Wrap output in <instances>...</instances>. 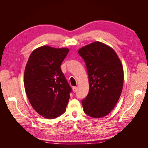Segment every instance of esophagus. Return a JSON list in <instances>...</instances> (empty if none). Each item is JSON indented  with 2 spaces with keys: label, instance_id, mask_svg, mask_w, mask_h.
<instances>
[{
  "label": "esophagus",
  "instance_id": "1",
  "mask_svg": "<svg viewBox=\"0 0 148 148\" xmlns=\"http://www.w3.org/2000/svg\"><path fill=\"white\" fill-rule=\"evenodd\" d=\"M73 91L74 92H77V88L76 87V86H74V87H73Z\"/></svg>",
  "mask_w": 148,
  "mask_h": 148
}]
</instances>
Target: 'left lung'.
I'll return each instance as SVG.
<instances>
[{"label": "left lung", "mask_w": 148, "mask_h": 148, "mask_svg": "<svg viewBox=\"0 0 148 148\" xmlns=\"http://www.w3.org/2000/svg\"><path fill=\"white\" fill-rule=\"evenodd\" d=\"M86 65L89 91L82 103L84 113L101 118L112 110L121 95L123 84L122 63L113 49L94 42L79 49Z\"/></svg>", "instance_id": "1"}]
</instances>
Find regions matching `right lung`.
Returning <instances> with one entry per match:
<instances>
[{"instance_id": "obj_1", "label": "right lung", "mask_w": 148, "mask_h": 148, "mask_svg": "<svg viewBox=\"0 0 148 148\" xmlns=\"http://www.w3.org/2000/svg\"><path fill=\"white\" fill-rule=\"evenodd\" d=\"M68 48L48 46L35 49L28 59L24 73V85L31 105L46 119H55L65 112L71 88L60 65Z\"/></svg>"}]
</instances>
